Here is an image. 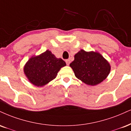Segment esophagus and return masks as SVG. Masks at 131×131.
I'll list each match as a JSON object with an SVG mask.
<instances>
[{
    "label": "esophagus",
    "instance_id": "obj_1",
    "mask_svg": "<svg viewBox=\"0 0 131 131\" xmlns=\"http://www.w3.org/2000/svg\"><path fill=\"white\" fill-rule=\"evenodd\" d=\"M66 63H67V65H69V64H70V60H66Z\"/></svg>",
    "mask_w": 131,
    "mask_h": 131
}]
</instances>
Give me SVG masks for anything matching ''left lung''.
Returning <instances> with one entry per match:
<instances>
[{"label":"left lung","mask_w":131,"mask_h":131,"mask_svg":"<svg viewBox=\"0 0 131 131\" xmlns=\"http://www.w3.org/2000/svg\"><path fill=\"white\" fill-rule=\"evenodd\" d=\"M70 66L77 78L89 85L102 82L109 74L111 65L97 52H86L81 49L74 56Z\"/></svg>","instance_id":"8db88e82"}]
</instances>
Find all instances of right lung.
I'll return each instance as SVG.
<instances>
[{
	"mask_svg": "<svg viewBox=\"0 0 131 131\" xmlns=\"http://www.w3.org/2000/svg\"><path fill=\"white\" fill-rule=\"evenodd\" d=\"M66 66L62 59H57L50 50L32 56L25 64L24 72L34 85L42 86L56 78L61 68Z\"/></svg>",
	"mask_w": 131,
	"mask_h": 131,
	"instance_id": "1",
	"label": "right lung"
}]
</instances>
